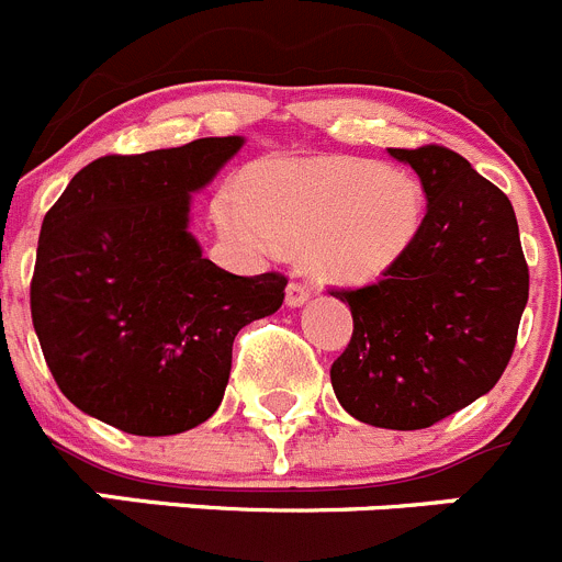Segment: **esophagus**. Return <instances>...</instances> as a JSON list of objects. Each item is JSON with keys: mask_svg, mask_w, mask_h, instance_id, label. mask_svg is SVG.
Listing matches in <instances>:
<instances>
[{"mask_svg": "<svg viewBox=\"0 0 562 562\" xmlns=\"http://www.w3.org/2000/svg\"><path fill=\"white\" fill-rule=\"evenodd\" d=\"M308 295H312V290H308L306 284H301V281H290V286H286V306L292 308L303 306V303L308 301Z\"/></svg>", "mask_w": 562, "mask_h": 562, "instance_id": "obj_1", "label": "esophagus"}]
</instances>
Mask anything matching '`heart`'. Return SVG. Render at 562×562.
Listing matches in <instances>:
<instances>
[{
  "label": "heart",
  "instance_id": "obj_1",
  "mask_svg": "<svg viewBox=\"0 0 562 562\" xmlns=\"http://www.w3.org/2000/svg\"><path fill=\"white\" fill-rule=\"evenodd\" d=\"M212 217L245 254L276 259L306 248L323 281L367 284L414 245L425 192L411 173L370 159H272L250 170L248 192H217Z\"/></svg>",
  "mask_w": 562,
  "mask_h": 562
}]
</instances>
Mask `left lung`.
Listing matches in <instances>:
<instances>
[{"label": "left lung", "mask_w": 562, "mask_h": 562, "mask_svg": "<svg viewBox=\"0 0 562 562\" xmlns=\"http://www.w3.org/2000/svg\"><path fill=\"white\" fill-rule=\"evenodd\" d=\"M389 154L419 176L425 221L381 281L330 290L352 312L330 383L358 422L422 430L496 386L516 347L530 270L510 201L461 154Z\"/></svg>", "instance_id": "1"}]
</instances>
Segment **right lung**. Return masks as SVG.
I'll return each mask as SVG.
<instances>
[{
    "instance_id": "obj_1",
    "label": "right lung",
    "mask_w": 562,
    "mask_h": 562,
    "mask_svg": "<svg viewBox=\"0 0 562 562\" xmlns=\"http://www.w3.org/2000/svg\"><path fill=\"white\" fill-rule=\"evenodd\" d=\"M243 143L110 154L46 212L32 325L57 386L85 414L132 436L201 425L226 392L234 336L284 303L281 272L234 276L187 232L190 192Z\"/></svg>"
}]
</instances>
